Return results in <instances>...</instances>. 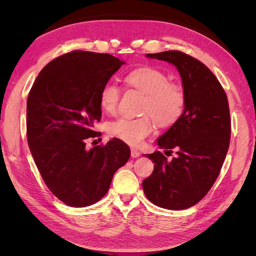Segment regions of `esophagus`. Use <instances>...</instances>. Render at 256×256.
I'll use <instances>...</instances> for the list:
<instances>
[{"instance_id": "1", "label": "esophagus", "mask_w": 256, "mask_h": 256, "mask_svg": "<svg viewBox=\"0 0 256 256\" xmlns=\"http://www.w3.org/2000/svg\"><path fill=\"white\" fill-rule=\"evenodd\" d=\"M140 154H141V152H138V150L131 148V157H132V158H138V157H140Z\"/></svg>"}]
</instances>
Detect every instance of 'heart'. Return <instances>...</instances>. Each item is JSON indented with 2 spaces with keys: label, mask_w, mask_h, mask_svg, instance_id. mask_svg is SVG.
<instances>
[{
  "label": "heart",
  "mask_w": 256,
  "mask_h": 256,
  "mask_svg": "<svg viewBox=\"0 0 256 256\" xmlns=\"http://www.w3.org/2000/svg\"><path fill=\"white\" fill-rule=\"evenodd\" d=\"M129 88L145 96L143 112L150 113L161 126H171L182 118L186 96L180 85L170 83L168 76L159 69L138 68L125 76ZM120 96V90L115 82L109 81L100 90L99 104L106 113H114ZM154 129L150 116L138 118H120L108 125V132L113 138L129 145L136 146L143 142Z\"/></svg>",
  "instance_id": "1"
}]
</instances>
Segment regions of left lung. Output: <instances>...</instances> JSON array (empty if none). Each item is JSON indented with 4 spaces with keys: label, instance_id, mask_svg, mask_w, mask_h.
I'll return each instance as SVG.
<instances>
[{
    "label": "left lung",
    "instance_id": "1",
    "mask_svg": "<svg viewBox=\"0 0 256 256\" xmlns=\"http://www.w3.org/2000/svg\"><path fill=\"white\" fill-rule=\"evenodd\" d=\"M146 58L177 68L186 104L182 118L157 140L159 148L176 156L168 160L161 152L145 154L154 164L143 190L154 205L180 210L198 203L219 176L230 138L228 97L210 69L188 54L174 50Z\"/></svg>",
    "mask_w": 256,
    "mask_h": 256
}]
</instances>
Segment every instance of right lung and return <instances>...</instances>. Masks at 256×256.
Segmentation results:
<instances>
[{
    "mask_svg": "<svg viewBox=\"0 0 256 256\" xmlns=\"http://www.w3.org/2000/svg\"><path fill=\"white\" fill-rule=\"evenodd\" d=\"M125 62L108 53L76 50L46 65L30 90L26 136L44 182L72 207L94 204L106 196L114 173L126 164L130 148L113 138L86 150L98 136L100 90Z\"/></svg>",
    "mask_w": 256,
    "mask_h": 256,
    "instance_id": "obj_1",
    "label": "right lung"
}]
</instances>
